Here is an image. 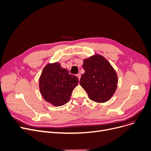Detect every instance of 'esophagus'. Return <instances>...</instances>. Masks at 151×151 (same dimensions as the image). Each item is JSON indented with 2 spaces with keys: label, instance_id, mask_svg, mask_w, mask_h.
<instances>
[{
  "label": "esophagus",
  "instance_id": "1",
  "mask_svg": "<svg viewBox=\"0 0 151 151\" xmlns=\"http://www.w3.org/2000/svg\"><path fill=\"white\" fill-rule=\"evenodd\" d=\"M77 77H78V80L80 79L81 78V75L80 74H77Z\"/></svg>",
  "mask_w": 151,
  "mask_h": 151
}]
</instances>
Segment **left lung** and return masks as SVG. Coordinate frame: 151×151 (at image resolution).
Segmentation results:
<instances>
[{
    "label": "left lung",
    "instance_id": "obj_1",
    "mask_svg": "<svg viewBox=\"0 0 151 151\" xmlns=\"http://www.w3.org/2000/svg\"><path fill=\"white\" fill-rule=\"evenodd\" d=\"M83 68L85 73L79 83L89 98L97 103L108 101L116 91L118 83L116 72L109 61L96 55L83 60Z\"/></svg>",
    "mask_w": 151,
    "mask_h": 151
}]
</instances>
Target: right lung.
Masks as SVG:
<instances>
[{
	"mask_svg": "<svg viewBox=\"0 0 151 151\" xmlns=\"http://www.w3.org/2000/svg\"><path fill=\"white\" fill-rule=\"evenodd\" d=\"M78 78L61 68L60 64H48L39 78V88L45 101L55 106L67 103L78 84Z\"/></svg>",
	"mask_w": 151,
	"mask_h": 151,
	"instance_id": "obj_1",
	"label": "right lung"
}]
</instances>
